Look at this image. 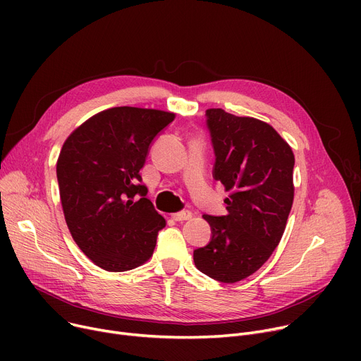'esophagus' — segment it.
I'll return each instance as SVG.
<instances>
[{"label": "esophagus", "mask_w": 361, "mask_h": 361, "mask_svg": "<svg viewBox=\"0 0 361 361\" xmlns=\"http://www.w3.org/2000/svg\"><path fill=\"white\" fill-rule=\"evenodd\" d=\"M193 216V214L190 211H183V212H178V214H174L173 218L176 221H188Z\"/></svg>", "instance_id": "34e87169"}]
</instances>
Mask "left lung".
Segmentation results:
<instances>
[{
    "mask_svg": "<svg viewBox=\"0 0 361 361\" xmlns=\"http://www.w3.org/2000/svg\"><path fill=\"white\" fill-rule=\"evenodd\" d=\"M215 150L214 178L228 192V214L203 215L209 244L193 252L196 268L234 283L267 262L286 231L294 200V154L268 123L237 117L222 108L206 111Z\"/></svg>",
    "mask_w": 361,
    "mask_h": 361,
    "instance_id": "left-lung-1",
    "label": "left lung"
}]
</instances>
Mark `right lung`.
Returning <instances> with one entry per match:
<instances>
[{"label": "right lung", "mask_w": 361, "mask_h": 361, "mask_svg": "<svg viewBox=\"0 0 361 361\" xmlns=\"http://www.w3.org/2000/svg\"><path fill=\"white\" fill-rule=\"evenodd\" d=\"M174 118L161 109L109 108L75 128L61 147L56 178L70 234L108 272L135 269L154 253L165 219L146 197L139 171L152 140Z\"/></svg>", "instance_id": "obj_1"}]
</instances>
